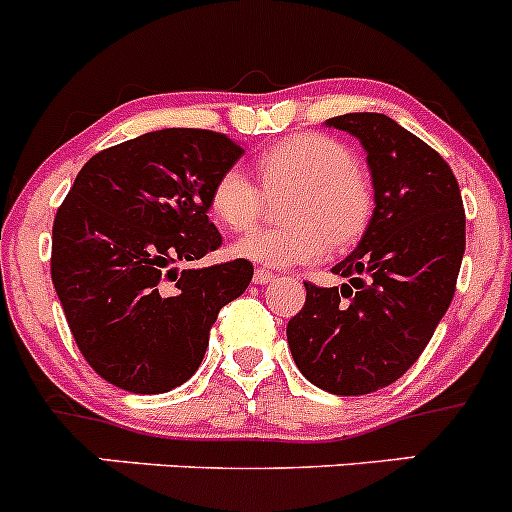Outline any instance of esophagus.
<instances>
[{"label":"esophagus","mask_w":512,"mask_h":512,"mask_svg":"<svg viewBox=\"0 0 512 512\" xmlns=\"http://www.w3.org/2000/svg\"><path fill=\"white\" fill-rule=\"evenodd\" d=\"M274 279H276L274 271H266V269L253 271V281H256V284H269V281H274Z\"/></svg>","instance_id":"obj_1"}]
</instances>
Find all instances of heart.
<instances>
[{"mask_svg":"<svg viewBox=\"0 0 512 512\" xmlns=\"http://www.w3.org/2000/svg\"><path fill=\"white\" fill-rule=\"evenodd\" d=\"M269 196L289 193V226L256 228L233 243V253L261 266L314 264L329 248L349 246L372 216V186L354 165L347 145L329 135L304 133L271 145L256 160ZM246 170H223L213 180L208 206L228 231H246L264 213L266 196Z\"/></svg>","mask_w":512,"mask_h":512,"instance_id":"obj_1","label":"heart"}]
</instances>
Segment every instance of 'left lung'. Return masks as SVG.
<instances>
[{
  "label": "left lung",
  "mask_w": 512,
  "mask_h": 512,
  "mask_svg": "<svg viewBox=\"0 0 512 512\" xmlns=\"http://www.w3.org/2000/svg\"><path fill=\"white\" fill-rule=\"evenodd\" d=\"M326 125L367 150L374 213L359 246L332 269L349 284L306 281L286 339L311 384L357 397L397 382L425 352L455 294L465 208L442 155L387 115L347 113Z\"/></svg>",
  "instance_id": "8db88e82"
}]
</instances>
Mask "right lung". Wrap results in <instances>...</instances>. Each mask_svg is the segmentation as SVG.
I'll list each match as a JSON object with an SVG mask.
<instances>
[{
  "label": "right lung",
  "mask_w": 512,
  "mask_h": 512,
  "mask_svg": "<svg viewBox=\"0 0 512 512\" xmlns=\"http://www.w3.org/2000/svg\"><path fill=\"white\" fill-rule=\"evenodd\" d=\"M241 153L213 130H155L92 155L57 208L52 284L77 349L115 387L191 379L218 311L251 284L246 259L178 271L221 246L208 193Z\"/></svg>",
  "instance_id": "1"
}]
</instances>
